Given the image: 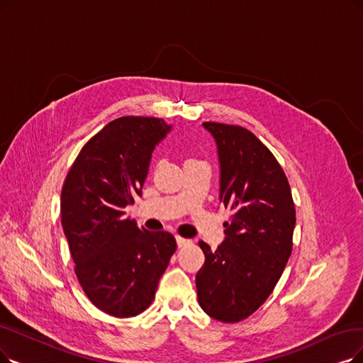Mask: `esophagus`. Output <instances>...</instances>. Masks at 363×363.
Instances as JSON below:
<instances>
[{
	"mask_svg": "<svg viewBox=\"0 0 363 363\" xmlns=\"http://www.w3.org/2000/svg\"><path fill=\"white\" fill-rule=\"evenodd\" d=\"M191 244V240L187 238H183V237H177V245L182 249V247H186V245Z\"/></svg>",
	"mask_w": 363,
	"mask_h": 363,
	"instance_id": "34e87169",
	"label": "esophagus"
}]
</instances>
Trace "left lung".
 <instances>
[{
  "label": "left lung",
  "mask_w": 363,
  "mask_h": 363,
  "mask_svg": "<svg viewBox=\"0 0 363 363\" xmlns=\"http://www.w3.org/2000/svg\"><path fill=\"white\" fill-rule=\"evenodd\" d=\"M219 159V201L232 216L225 240L196 272L201 308L225 323L255 313L274 291L292 253L295 206L277 159L245 128L202 123Z\"/></svg>",
  "instance_id": "1"
}]
</instances>
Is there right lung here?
Here are the masks:
<instances>
[{"instance_id": "add662e5", "label": "right lung", "mask_w": 363, "mask_h": 363, "mask_svg": "<svg viewBox=\"0 0 363 363\" xmlns=\"http://www.w3.org/2000/svg\"><path fill=\"white\" fill-rule=\"evenodd\" d=\"M171 129L164 119L141 116L110 122L86 143L62 186L61 220L79 283L95 307L114 317L150 306L177 247L169 232L140 229L125 217Z\"/></svg>"}]
</instances>
